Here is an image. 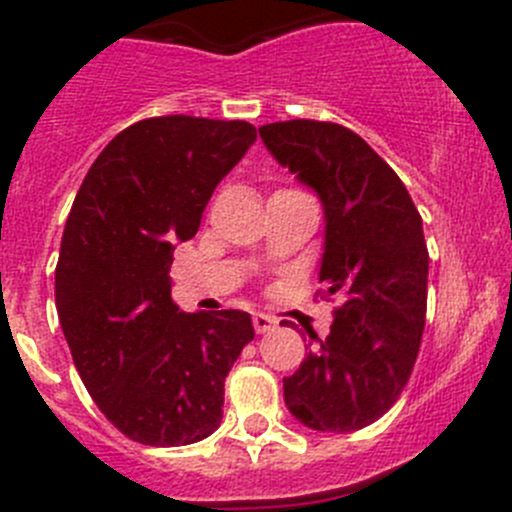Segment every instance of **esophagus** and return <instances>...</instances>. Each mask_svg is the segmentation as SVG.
Wrapping results in <instances>:
<instances>
[{
	"mask_svg": "<svg viewBox=\"0 0 512 512\" xmlns=\"http://www.w3.org/2000/svg\"><path fill=\"white\" fill-rule=\"evenodd\" d=\"M252 327H255L257 334H267L277 327V319H272L270 314L257 312V314H252Z\"/></svg>",
	"mask_w": 512,
	"mask_h": 512,
	"instance_id": "34e87169",
	"label": "esophagus"
}]
</instances>
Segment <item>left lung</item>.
I'll use <instances>...</instances> for the list:
<instances>
[{"instance_id": "1", "label": "left lung", "mask_w": 512, "mask_h": 512, "mask_svg": "<svg viewBox=\"0 0 512 512\" xmlns=\"http://www.w3.org/2000/svg\"><path fill=\"white\" fill-rule=\"evenodd\" d=\"M272 158L317 193L324 210L319 282L337 294L327 339L285 376V404L302 426L352 433L404 391L426 324L428 250L409 190L361 136L339 123L260 128Z\"/></svg>"}]
</instances>
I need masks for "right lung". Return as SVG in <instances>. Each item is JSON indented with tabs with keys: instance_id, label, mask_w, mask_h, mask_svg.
<instances>
[{
	"instance_id": "obj_1",
	"label": "right lung",
	"mask_w": 512,
	"mask_h": 512,
	"mask_svg": "<svg viewBox=\"0 0 512 512\" xmlns=\"http://www.w3.org/2000/svg\"><path fill=\"white\" fill-rule=\"evenodd\" d=\"M255 138L245 121L146 118L103 148L71 205L54 287L61 329L103 416L146 446L208 438L227 371L255 339L247 312L185 314L170 297L175 245L198 232Z\"/></svg>"
}]
</instances>
